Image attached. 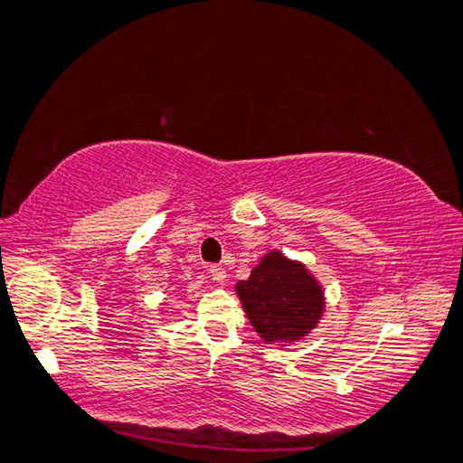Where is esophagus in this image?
I'll return each instance as SVG.
<instances>
[{
    "label": "esophagus",
    "instance_id": "1",
    "mask_svg": "<svg viewBox=\"0 0 463 463\" xmlns=\"http://www.w3.org/2000/svg\"><path fill=\"white\" fill-rule=\"evenodd\" d=\"M210 276L216 282H220V285H224L226 282V270L222 266H210Z\"/></svg>",
    "mask_w": 463,
    "mask_h": 463
}]
</instances>
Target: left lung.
I'll return each mask as SVG.
<instances>
[{"mask_svg":"<svg viewBox=\"0 0 463 463\" xmlns=\"http://www.w3.org/2000/svg\"><path fill=\"white\" fill-rule=\"evenodd\" d=\"M234 293L258 336L276 347L301 343L326 312V295L316 274L280 250H268Z\"/></svg>","mask_w":463,"mask_h":463,"instance_id":"left-lung-1","label":"left lung"}]
</instances>
